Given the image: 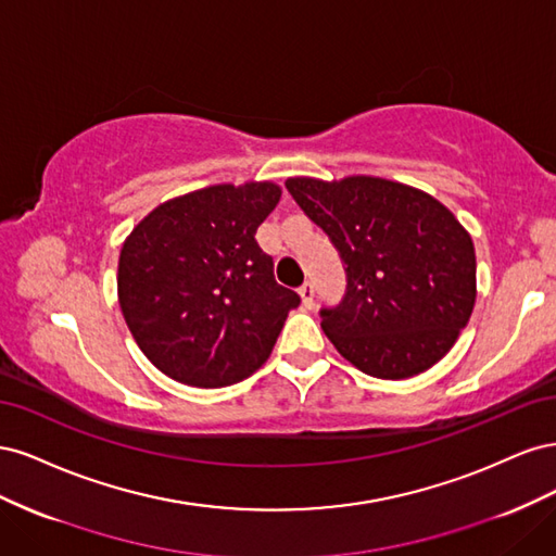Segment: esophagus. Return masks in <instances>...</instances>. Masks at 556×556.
Wrapping results in <instances>:
<instances>
[{
  "mask_svg": "<svg viewBox=\"0 0 556 556\" xmlns=\"http://www.w3.org/2000/svg\"><path fill=\"white\" fill-rule=\"evenodd\" d=\"M299 296H301V301H304V306H313V301H315V288H313V282H304L299 288Z\"/></svg>",
  "mask_w": 556,
  "mask_h": 556,
  "instance_id": "34e87169",
  "label": "esophagus"
}]
</instances>
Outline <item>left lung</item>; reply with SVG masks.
I'll return each mask as SVG.
<instances>
[{
	"label": "left lung",
	"instance_id": "1",
	"mask_svg": "<svg viewBox=\"0 0 556 556\" xmlns=\"http://www.w3.org/2000/svg\"><path fill=\"white\" fill-rule=\"evenodd\" d=\"M327 231L348 271L323 329L359 371L382 380L425 374L457 343L476 306V248L439 199L378 176L285 180Z\"/></svg>",
	"mask_w": 556,
	"mask_h": 556
}]
</instances>
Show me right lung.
I'll return each instance as SVG.
<instances>
[{"mask_svg":"<svg viewBox=\"0 0 556 556\" xmlns=\"http://www.w3.org/2000/svg\"><path fill=\"white\" fill-rule=\"evenodd\" d=\"M280 185H211L164 201L131 229L117 260L125 323L164 376L227 387L268 359L299 294L274 278L255 241Z\"/></svg>","mask_w":556,"mask_h":556,"instance_id":"add662e5","label":"right lung"}]
</instances>
